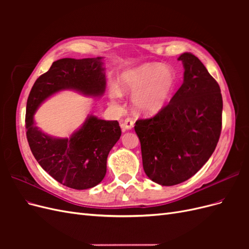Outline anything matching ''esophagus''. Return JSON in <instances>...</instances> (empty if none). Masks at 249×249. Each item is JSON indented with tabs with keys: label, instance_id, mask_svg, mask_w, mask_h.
<instances>
[{
	"label": "esophagus",
	"instance_id": "obj_1",
	"mask_svg": "<svg viewBox=\"0 0 249 249\" xmlns=\"http://www.w3.org/2000/svg\"><path fill=\"white\" fill-rule=\"evenodd\" d=\"M120 126H122L123 130H131L134 126V122L131 118H125L124 122L120 123Z\"/></svg>",
	"mask_w": 249,
	"mask_h": 249
}]
</instances>
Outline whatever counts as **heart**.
<instances>
[{
    "label": "heart",
    "instance_id": "1",
    "mask_svg": "<svg viewBox=\"0 0 249 249\" xmlns=\"http://www.w3.org/2000/svg\"><path fill=\"white\" fill-rule=\"evenodd\" d=\"M176 73L169 67L160 64H143L126 71L119 78V89L124 92L134 93L132 104L134 109L145 115H154L168 103L176 86ZM119 89L111 86L109 96L113 104L120 97Z\"/></svg>",
    "mask_w": 249,
    "mask_h": 249
}]
</instances>
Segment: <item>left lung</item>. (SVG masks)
I'll list each match as a JSON object with an SVG mask.
<instances>
[{"instance_id": "left-lung-1", "label": "left lung", "mask_w": 249, "mask_h": 249, "mask_svg": "<svg viewBox=\"0 0 249 249\" xmlns=\"http://www.w3.org/2000/svg\"><path fill=\"white\" fill-rule=\"evenodd\" d=\"M178 60L185 70L182 86L167 106L135 124L143 169L162 186L194 176L212 156L222 125V95L216 80L191 53Z\"/></svg>"}]
</instances>
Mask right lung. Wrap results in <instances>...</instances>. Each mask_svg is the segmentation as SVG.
<instances>
[{"label": "right lung", "instance_id": "obj_1", "mask_svg": "<svg viewBox=\"0 0 249 249\" xmlns=\"http://www.w3.org/2000/svg\"><path fill=\"white\" fill-rule=\"evenodd\" d=\"M103 64L102 57L59 59L36 80L27 101V139L33 156L52 178L72 189H89L106 176L108 155L122 135L118 122L90 115L70 138H55L35 125L34 114L42 102L61 90L103 95L106 88Z\"/></svg>", "mask_w": 249, "mask_h": 249}]
</instances>
